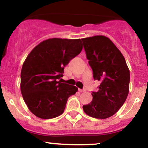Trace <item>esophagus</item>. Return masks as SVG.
<instances>
[{
	"label": "esophagus",
	"mask_w": 148,
	"mask_h": 148,
	"mask_svg": "<svg viewBox=\"0 0 148 148\" xmlns=\"http://www.w3.org/2000/svg\"><path fill=\"white\" fill-rule=\"evenodd\" d=\"M79 92H84L85 90H82V89H80V88H79Z\"/></svg>",
	"instance_id": "1"
}]
</instances>
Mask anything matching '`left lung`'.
Returning a JSON list of instances; mask_svg holds the SVG:
<instances>
[{
  "label": "left lung",
  "mask_w": 148,
  "mask_h": 148,
  "mask_svg": "<svg viewBox=\"0 0 148 148\" xmlns=\"http://www.w3.org/2000/svg\"><path fill=\"white\" fill-rule=\"evenodd\" d=\"M83 45L95 80L101 82L92 100L84 105L85 113L97 119L116 113L130 90V72L125 58L113 42L103 35L83 38Z\"/></svg>",
  "instance_id": "obj_1"
}]
</instances>
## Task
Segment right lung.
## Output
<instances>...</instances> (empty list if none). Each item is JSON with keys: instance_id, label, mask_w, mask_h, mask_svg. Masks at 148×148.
I'll return each instance as SVG.
<instances>
[{"instance_id": "1", "label": "right lung", "mask_w": 148, "mask_h": 148, "mask_svg": "<svg viewBox=\"0 0 148 148\" xmlns=\"http://www.w3.org/2000/svg\"><path fill=\"white\" fill-rule=\"evenodd\" d=\"M82 49L81 39L50 38L28 54L22 66L20 88L25 104L35 116L51 119L63 113L67 99L78 88L58 79Z\"/></svg>"}]
</instances>
